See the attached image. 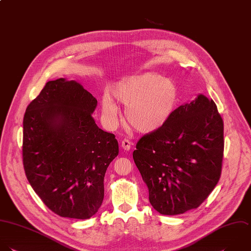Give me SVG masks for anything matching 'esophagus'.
I'll return each mask as SVG.
<instances>
[{"label": "esophagus", "instance_id": "34e87169", "mask_svg": "<svg viewBox=\"0 0 251 251\" xmlns=\"http://www.w3.org/2000/svg\"><path fill=\"white\" fill-rule=\"evenodd\" d=\"M131 146H132V143H131L129 140H127V139L122 140V142H121V147H122V149H123L124 151H130Z\"/></svg>", "mask_w": 251, "mask_h": 251}]
</instances>
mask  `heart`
Masks as SVG:
<instances>
[{
	"label": "heart",
	"instance_id": "1",
	"mask_svg": "<svg viewBox=\"0 0 251 251\" xmlns=\"http://www.w3.org/2000/svg\"><path fill=\"white\" fill-rule=\"evenodd\" d=\"M113 99L126 106L127 124L141 133L155 132L164 127L173 116L179 101V87L171 79L156 73H145L125 78L111 89ZM103 114L114 120L118 108L104 96L101 100Z\"/></svg>",
	"mask_w": 251,
	"mask_h": 251
}]
</instances>
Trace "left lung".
Wrapping results in <instances>:
<instances>
[{
	"mask_svg": "<svg viewBox=\"0 0 251 251\" xmlns=\"http://www.w3.org/2000/svg\"><path fill=\"white\" fill-rule=\"evenodd\" d=\"M224 123L213 100L203 95L176 108L161 129L137 143L133 158L162 215L198 208L217 185L222 171Z\"/></svg>",
	"mask_w": 251,
	"mask_h": 251,
	"instance_id": "1",
	"label": "left lung"
}]
</instances>
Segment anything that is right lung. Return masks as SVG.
<instances>
[{"instance_id":"add662e5","label":"right lung","mask_w":251,"mask_h":251,"mask_svg":"<svg viewBox=\"0 0 251 251\" xmlns=\"http://www.w3.org/2000/svg\"><path fill=\"white\" fill-rule=\"evenodd\" d=\"M98 100L78 82L49 81L23 118V167L28 182L53 213L89 219L100 207L103 179L118 142L96 124Z\"/></svg>"}]
</instances>
